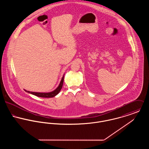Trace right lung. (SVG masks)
<instances>
[{
    "label": "right lung",
    "instance_id": "1",
    "mask_svg": "<svg viewBox=\"0 0 149 149\" xmlns=\"http://www.w3.org/2000/svg\"><path fill=\"white\" fill-rule=\"evenodd\" d=\"M64 76H63L61 82L60 83V84L58 85V86L53 91L50 92H47V93H41V92H30V91H28L24 89V91L29 93H31L32 95H34L35 96H37L38 97H46V98H49V97H53L55 96H56L61 91L63 85V83H64Z\"/></svg>",
    "mask_w": 149,
    "mask_h": 149
}]
</instances>
